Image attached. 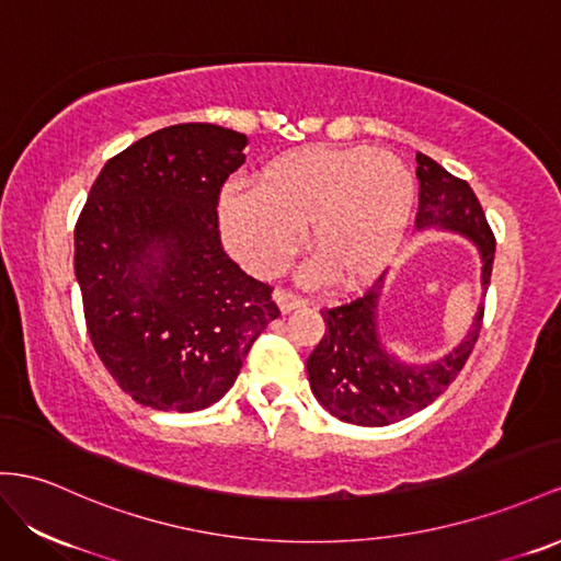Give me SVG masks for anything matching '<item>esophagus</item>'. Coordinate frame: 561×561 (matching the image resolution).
<instances>
[{
	"mask_svg": "<svg viewBox=\"0 0 561 561\" xmlns=\"http://www.w3.org/2000/svg\"><path fill=\"white\" fill-rule=\"evenodd\" d=\"M275 304L279 306V310L282 312H291V310H296V308H304L306 306V298H300V296H296L294 291H289V289H277L275 291Z\"/></svg>",
	"mask_w": 561,
	"mask_h": 561,
	"instance_id": "esophagus-1",
	"label": "esophagus"
}]
</instances>
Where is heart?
<instances>
[{
  "label": "heart",
  "mask_w": 561,
  "mask_h": 561,
  "mask_svg": "<svg viewBox=\"0 0 561 561\" xmlns=\"http://www.w3.org/2000/svg\"><path fill=\"white\" fill-rule=\"evenodd\" d=\"M414 208V178L398 156L369 147L300 149L270 161L251 194H229L220 227L239 261L279 275L308 227L310 277L353 289L389 265Z\"/></svg>",
  "instance_id": "1"
}]
</instances>
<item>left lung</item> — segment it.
<instances>
[{
	"mask_svg": "<svg viewBox=\"0 0 561 561\" xmlns=\"http://www.w3.org/2000/svg\"><path fill=\"white\" fill-rule=\"evenodd\" d=\"M420 208L417 229H448L477 243L481 286L491 284L495 237L471 186L450 175L434 158L417 153ZM383 275L346 304L324 308V336L308 357L314 398L341 422L386 426L410 417L448 389L471 355L483 322V304L473 314L465 341L431 365H405L386 353L379 339L377 308Z\"/></svg>",
	"mask_w": 561,
	"mask_h": 561,
	"instance_id": "8db88e82",
	"label": "left lung"
}]
</instances>
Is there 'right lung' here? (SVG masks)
Masks as SVG:
<instances>
[{"mask_svg":"<svg viewBox=\"0 0 561 561\" xmlns=\"http://www.w3.org/2000/svg\"><path fill=\"white\" fill-rule=\"evenodd\" d=\"M247 135L182 123L99 172L76 225V277L96 355L139 405L204 410L279 318L272 286L222 249L218 198Z\"/></svg>","mask_w":561,"mask_h":561,"instance_id":"add662e5","label":"right lung"}]
</instances>
